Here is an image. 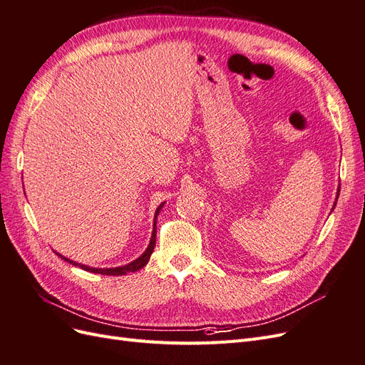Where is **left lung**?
I'll return each mask as SVG.
<instances>
[{
    "label": "left lung",
    "instance_id": "1",
    "mask_svg": "<svg viewBox=\"0 0 365 365\" xmlns=\"http://www.w3.org/2000/svg\"><path fill=\"white\" fill-rule=\"evenodd\" d=\"M338 195H339V190H338ZM335 204H336V202H335Z\"/></svg>",
    "mask_w": 365,
    "mask_h": 365
}]
</instances>
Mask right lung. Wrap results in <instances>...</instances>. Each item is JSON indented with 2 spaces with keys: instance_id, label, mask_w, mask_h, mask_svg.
Returning a JSON list of instances; mask_svg holds the SVG:
<instances>
[{
  "instance_id": "right-lung-1",
  "label": "right lung",
  "mask_w": 365,
  "mask_h": 365,
  "mask_svg": "<svg viewBox=\"0 0 365 365\" xmlns=\"http://www.w3.org/2000/svg\"><path fill=\"white\" fill-rule=\"evenodd\" d=\"M163 208V204L157 208V213H155V224H153V233H152V239H150V244H149V247H148V250L141 254V256L137 259V260H134V262H130L129 264H126V267H118V268H105V269H102V268H90V267H85V264H81V263H76V262H73V260H68V259H65V257H62L61 254H58V256H61L62 259H65L67 262H70L71 264H77V267H81L82 269H85V271H90V272H97V274H103V275H125V274H128V272H134V271H138V269H141L143 267H146L148 264V262H149V259H150V256H152V252H153V248H155V237H157V216H158V213H160V210Z\"/></svg>"
}]
</instances>
